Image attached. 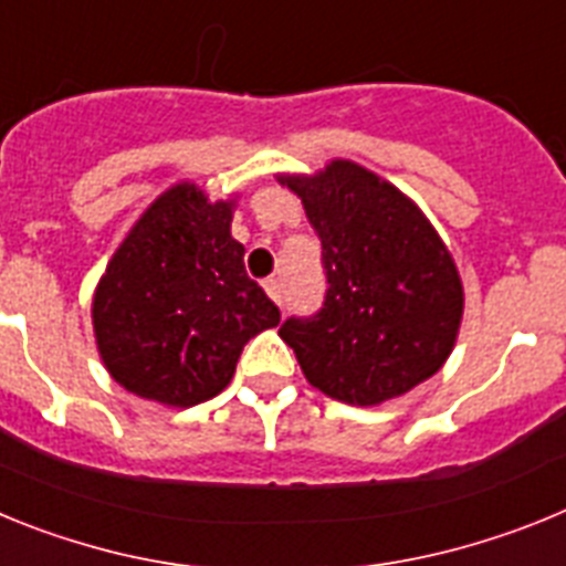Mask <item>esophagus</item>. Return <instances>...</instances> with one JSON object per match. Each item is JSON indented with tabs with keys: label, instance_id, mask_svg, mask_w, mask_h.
<instances>
[{
	"label": "esophagus",
	"instance_id": "obj_1",
	"mask_svg": "<svg viewBox=\"0 0 566 566\" xmlns=\"http://www.w3.org/2000/svg\"><path fill=\"white\" fill-rule=\"evenodd\" d=\"M263 289H266V294L274 300V303H277V306L283 303V286H280V280H274V277L266 280V283H263Z\"/></svg>",
	"mask_w": 566,
	"mask_h": 566
}]
</instances>
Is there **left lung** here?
Listing matches in <instances>:
<instances>
[{"instance_id": "1", "label": "left lung", "mask_w": 566, "mask_h": 566, "mask_svg": "<svg viewBox=\"0 0 566 566\" xmlns=\"http://www.w3.org/2000/svg\"><path fill=\"white\" fill-rule=\"evenodd\" d=\"M323 243L328 292L314 317L286 319L308 382L371 408L431 379L451 357L464 286L422 209L371 169L334 158L314 175L280 172Z\"/></svg>"}]
</instances>
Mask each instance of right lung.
<instances>
[{
	"mask_svg": "<svg viewBox=\"0 0 566 566\" xmlns=\"http://www.w3.org/2000/svg\"><path fill=\"white\" fill-rule=\"evenodd\" d=\"M238 195L209 201L172 184L144 209L93 294L98 357L115 382L167 408H192L232 382L243 345L280 323L232 238Z\"/></svg>",
	"mask_w": 566,
	"mask_h": 566,
	"instance_id": "1",
	"label": "right lung"
}]
</instances>
